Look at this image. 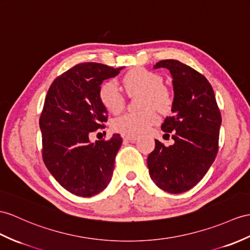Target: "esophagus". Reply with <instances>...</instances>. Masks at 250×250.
I'll return each instance as SVG.
<instances>
[{
    "label": "esophagus",
    "mask_w": 250,
    "mask_h": 250,
    "mask_svg": "<svg viewBox=\"0 0 250 250\" xmlns=\"http://www.w3.org/2000/svg\"><path fill=\"white\" fill-rule=\"evenodd\" d=\"M124 140H128L130 142H135L139 139V136H135V135H124L123 136Z\"/></svg>",
    "instance_id": "esophagus-1"
}]
</instances>
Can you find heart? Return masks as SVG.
Listing matches in <instances>:
<instances>
[{
  "label": "heart",
  "instance_id": "heart-1",
  "mask_svg": "<svg viewBox=\"0 0 250 250\" xmlns=\"http://www.w3.org/2000/svg\"><path fill=\"white\" fill-rule=\"evenodd\" d=\"M122 83L128 93L141 91L143 111L128 112L112 122L114 130L133 135L147 131L150 126L158 122V115L150 106L161 112H167L172 107L173 97L167 88L162 86V77L155 72L143 68L132 69L122 78ZM99 97L108 111L117 114L123 110L125 97L113 81H107L101 84Z\"/></svg>",
  "mask_w": 250,
  "mask_h": 250
}]
</instances>
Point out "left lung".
<instances>
[{"instance_id":"left-lung-1","label":"left lung","mask_w":250,"mask_h":250,"mask_svg":"<svg viewBox=\"0 0 250 250\" xmlns=\"http://www.w3.org/2000/svg\"><path fill=\"white\" fill-rule=\"evenodd\" d=\"M159 68L167 69L173 78V115L164 120L161 129L173 131L174 144L166 146L155 140L147 167L157 187L178 194L196 186L215 160L222 117L214 91L204 75L175 59L154 65Z\"/></svg>"}]
</instances>
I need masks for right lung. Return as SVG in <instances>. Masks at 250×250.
I'll return each mask as SVG.
<instances>
[{
	"label": "right lung",
	"instance_id": "1",
	"mask_svg": "<svg viewBox=\"0 0 250 250\" xmlns=\"http://www.w3.org/2000/svg\"><path fill=\"white\" fill-rule=\"evenodd\" d=\"M121 70L123 66L79 63L55 79L47 91L39 120L42 157L59 185L77 196H93L111 180L122 138L114 133L108 141L91 143L90 135L107 122L101 84Z\"/></svg>",
	"mask_w": 250,
	"mask_h": 250
}]
</instances>
